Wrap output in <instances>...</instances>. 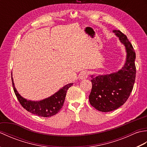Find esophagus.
Returning <instances> with one entry per match:
<instances>
[{"instance_id":"esophagus-1","label":"esophagus","mask_w":147,"mask_h":147,"mask_svg":"<svg viewBox=\"0 0 147 147\" xmlns=\"http://www.w3.org/2000/svg\"><path fill=\"white\" fill-rule=\"evenodd\" d=\"M89 75V73L88 71H83L82 73H81L80 74V78L81 80H85L88 78Z\"/></svg>"}]
</instances>
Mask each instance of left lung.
Segmentation results:
<instances>
[{"label":"left lung","instance_id":"8db88e82","mask_svg":"<svg viewBox=\"0 0 147 147\" xmlns=\"http://www.w3.org/2000/svg\"><path fill=\"white\" fill-rule=\"evenodd\" d=\"M121 42L125 45L126 63L116 73L96 77L92 76V88L89 101L99 111L107 112L120 107L128 99L136 78V53L126 35L119 30H114Z\"/></svg>","mask_w":147,"mask_h":147}]
</instances>
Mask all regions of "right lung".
<instances>
[{
  "instance_id": "add662e5",
  "label": "right lung",
  "mask_w": 147,
  "mask_h": 147,
  "mask_svg": "<svg viewBox=\"0 0 147 147\" xmlns=\"http://www.w3.org/2000/svg\"><path fill=\"white\" fill-rule=\"evenodd\" d=\"M11 78L15 95L22 107L31 113L44 117H51L58 113L63 106L67 90L73 85V83L67 84L50 97L41 101L34 102L27 100L19 94L14 86L12 78Z\"/></svg>"
}]
</instances>
